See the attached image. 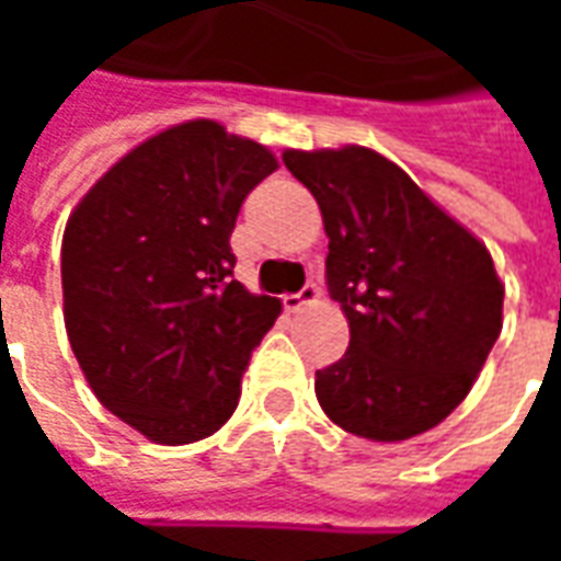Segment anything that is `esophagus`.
Returning <instances> with one entry per match:
<instances>
[{
    "label": "esophagus",
    "instance_id": "obj_1",
    "mask_svg": "<svg viewBox=\"0 0 561 561\" xmlns=\"http://www.w3.org/2000/svg\"><path fill=\"white\" fill-rule=\"evenodd\" d=\"M282 304H285V309H288V312H300V309H306V306H316L318 304V285L316 282H306L300 291L288 294Z\"/></svg>",
    "mask_w": 561,
    "mask_h": 561
}]
</instances>
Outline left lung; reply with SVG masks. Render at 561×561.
I'll return each mask as SVG.
<instances>
[{"label": "left lung", "mask_w": 561, "mask_h": 561, "mask_svg": "<svg viewBox=\"0 0 561 561\" xmlns=\"http://www.w3.org/2000/svg\"><path fill=\"white\" fill-rule=\"evenodd\" d=\"M330 237L328 291L352 342L316 373L330 421L405 442L466 400L502 333L505 285L486 245L376 149H285Z\"/></svg>", "instance_id": "8db88e82"}]
</instances>
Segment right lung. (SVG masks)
Returning <instances> with one entry per match:
<instances>
[{"mask_svg":"<svg viewBox=\"0 0 561 561\" xmlns=\"http://www.w3.org/2000/svg\"><path fill=\"white\" fill-rule=\"evenodd\" d=\"M267 147L192 119L144 140L83 195L62 237L71 352L107 412L156 445L228 421L249 357L282 312L233 279L245 195Z\"/></svg>","mask_w":561,"mask_h":561,"instance_id":"add662e5","label":"right lung"}]
</instances>
